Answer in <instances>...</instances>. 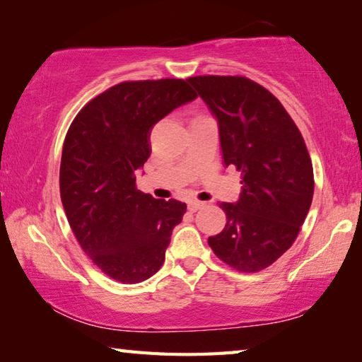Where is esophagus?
<instances>
[{
	"label": "esophagus",
	"instance_id": "esophagus-1",
	"mask_svg": "<svg viewBox=\"0 0 362 362\" xmlns=\"http://www.w3.org/2000/svg\"><path fill=\"white\" fill-rule=\"evenodd\" d=\"M203 206H204L203 201L192 199V201H189V203H188V209L192 211V212H196V211H198V209H201V207H203Z\"/></svg>",
	"mask_w": 362,
	"mask_h": 362
}]
</instances>
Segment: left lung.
Listing matches in <instances>:
<instances>
[{"mask_svg": "<svg viewBox=\"0 0 362 362\" xmlns=\"http://www.w3.org/2000/svg\"><path fill=\"white\" fill-rule=\"evenodd\" d=\"M218 121L225 166L241 173V194L220 203L225 228L209 243L220 260L255 273L289 249L310 211L313 164L296 122L268 89L246 76L188 78Z\"/></svg>", "mask_w": 362, "mask_h": 362, "instance_id": "8db88e82", "label": "left lung"}]
</instances>
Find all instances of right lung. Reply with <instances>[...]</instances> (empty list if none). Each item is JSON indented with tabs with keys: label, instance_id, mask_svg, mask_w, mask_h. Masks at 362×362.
<instances>
[{
	"label": "right lung",
	"instance_id": "obj_1",
	"mask_svg": "<svg viewBox=\"0 0 362 362\" xmlns=\"http://www.w3.org/2000/svg\"><path fill=\"white\" fill-rule=\"evenodd\" d=\"M185 79L124 81L86 103L66 132L60 198L79 246L122 284L153 276L187 204L155 199L136 187L151 153L150 132L174 108L196 99Z\"/></svg>",
	"mask_w": 362,
	"mask_h": 362
}]
</instances>
